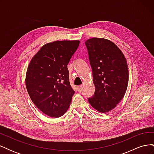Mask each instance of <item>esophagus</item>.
I'll return each mask as SVG.
<instances>
[{
	"label": "esophagus",
	"instance_id": "1",
	"mask_svg": "<svg viewBox=\"0 0 154 154\" xmlns=\"http://www.w3.org/2000/svg\"><path fill=\"white\" fill-rule=\"evenodd\" d=\"M82 85H80V86H78L77 87V90L78 92H81V91L82 90Z\"/></svg>",
	"mask_w": 154,
	"mask_h": 154
}]
</instances>
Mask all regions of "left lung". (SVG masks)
I'll return each instance as SVG.
<instances>
[{
    "label": "left lung",
    "mask_w": 154,
    "mask_h": 154,
    "mask_svg": "<svg viewBox=\"0 0 154 154\" xmlns=\"http://www.w3.org/2000/svg\"><path fill=\"white\" fill-rule=\"evenodd\" d=\"M85 44L96 88L94 94L88 100L93 108L105 113L115 108L127 91V60L122 51L109 40L92 38Z\"/></svg>",
    "instance_id": "1"
}]
</instances>
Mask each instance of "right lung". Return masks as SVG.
Returning a JSON list of instances; mask_svg holds the SVG:
<instances>
[{"instance_id":"obj_1","label":"right lung","mask_w":154,"mask_h":154,"mask_svg":"<svg viewBox=\"0 0 154 154\" xmlns=\"http://www.w3.org/2000/svg\"><path fill=\"white\" fill-rule=\"evenodd\" d=\"M79 40L54 41L44 45L31 59L26 86L32 103L52 118L67 111L74 91L69 82L67 64L78 49Z\"/></svg>"}]
</instances>
